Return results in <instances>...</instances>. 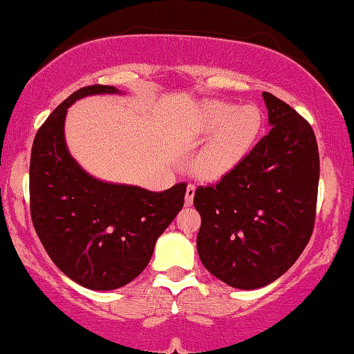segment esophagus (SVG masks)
<instances>
[{"mask_svg":"<svg viewBox=\"0 0 354 354\" xmlns=\"http://www.w3.org/2000/svg\"><path fill=\"white\" fill-rule=\"evenodd\" d=\"M194 192H196V186L194 185H187L186 196H185L186 205H191L192 204V201H194Z\"/></svg>","mask_w":354,"mask_h":354,"instance_id":"34e87169","label":"esophagus"}]
</instances>
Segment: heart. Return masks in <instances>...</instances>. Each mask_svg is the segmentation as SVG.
Instances as JSON below:
<instances>
[{
  "instance_id": "b5f03b06",
  "label": "heart",
  "mask_w": 354,
  "mask_h": 354,
  "mask_svg": "<svg viewBox=\"0 0 354 354\" xmlns=\"http://www.w3.org/2000/svg\"><path fill=\"white\" fill-rule=\"evenodd\" d=\"M263 118L258 107L209 101L198 111L196 127L210 137L198 158V169L209 180L225 176L243 162L261 132Z\"/></svg>"
}]
</instances>
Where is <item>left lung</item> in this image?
<instances>
[{"label": "left lung", "mask_w": 354, "mask_h": 354, "mask_svg": "<svg viewBox=\"0 0 354 354\" xmlns=\"http://www.w3.org/2000/svg\"><path fill=\"white\" fill-rule=\"evenodd\" d=\"M271 131L217 185L199 186L198 253L210 274L236 289H258L301 257L315 222L320 160L302 115L263 93Z\"/></svg>", "instance_id": "left-lung-1"}]
</instances>
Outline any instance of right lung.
Instances as JSON below:
<instances>
[{"label": "right lung", "instance_id": "right-lung-1", "mask_svg": "<svg viewBox=\"0 0 354 354\" xmlns=\"http://www.w3.org/2000/svg\"><path fill=\"white\" fill-rule=\"evenodd\" d=\"M114 93L120 91L104 84L75 91L40 125L30 153L34 229L58 270L93 290L122 288L145 270L186 194L185 183L151 192L100 181L70 155L66 109L84 96Z\"/></svg>", "mask_w": 354, "mask_h": 354}]
</instances>
